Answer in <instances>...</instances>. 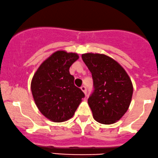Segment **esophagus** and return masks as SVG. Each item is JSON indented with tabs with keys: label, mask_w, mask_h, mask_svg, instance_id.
<instances>
[{
	"label": "esophagus",
	"mask_w": 158,
	"mask_h": 158,
	"mask_svg": "<svg viewBox=\"0 0 158 158\" xmlns=\"http://www.w3.org/2000/svg\"><path fill=\"white\" fill-rule=\"evenodd\" d=\"M81 90H82L83 92H84V94H86V86H82L81 87Z\"/></svg>",
	"instance_id": "1"
}]
</instances>
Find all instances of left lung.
Returning <instances> with one entry per match:
<instances>
[{
    "label": "left lung",
    "instance_id": "8db88e82",
    "mask_svg": "<svg viewBox=\"0 0 158 158\" xmlns=\"http://www.w3.org/2000/svg\"><path fill=\"white\" fill-rule=\"evenodd\" d=\"M82 59L93 80L88 103L94 119L103 124L115 123L131 103L133 86L129 75L118 62L105 55L86 53Z\"/></svg>",
    "mask_w": 158,
    "mask_h": 158
}]
</instances>
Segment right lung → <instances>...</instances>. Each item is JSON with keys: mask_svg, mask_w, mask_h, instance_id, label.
Wrapping results in <instances>:
<instances>
[{"mask_svg": "<svg viewBox=\"0 0 158 158\" xmlns=\"http://www.w3.org/2000/svg\"><path fill=\"white\" fill-rule=\"evenodd\" d=\"M75 53L57 51L40 65L31 89L40 112L54 122L66 121L75 114L85 94L74 84L69 68L78 59Z\"/></svg>", "mask_w": 158, "mask_h": 158, "instance_id": "add662e5", "label": "right lung"}]
</instances>
